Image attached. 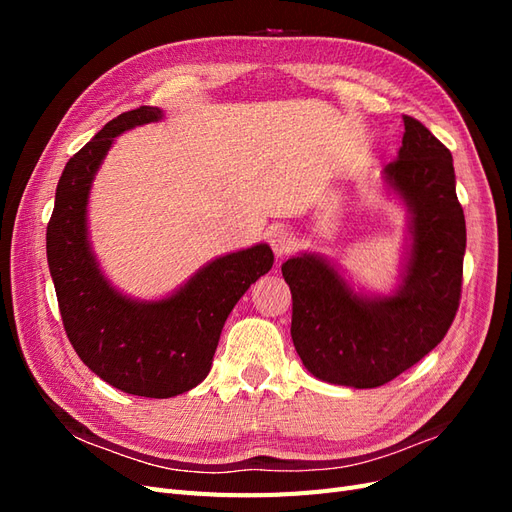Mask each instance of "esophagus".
Masks as SVG:
<instances>
[{
  "label": "esophagus",
  "instance_id": "esophagus-1",
  "mask_svg": "<svg viewBox=\"0 0 512 512\" xmlns=\"http://www.w3.org/2000/svg\"><path fill=\"white\" fill-rule=\"evenodd\" d=\"M269 245L273 247V252L277 256H286L292 252V235L286 230V228H273L271 235H269Z\"/></svg>",
  "mask_w": 512,
  "mask_h": 512
}]
</instances>
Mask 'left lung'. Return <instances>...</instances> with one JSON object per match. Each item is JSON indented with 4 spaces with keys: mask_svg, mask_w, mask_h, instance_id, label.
I'll return each instance as SVG.
<instances>
[{
    "mask_svg": "<svg viewBox=\"0 0 512 512\" xmlns=\"http://www.w3.org/2000/svg\"><path fill=\"white\" fill-rule=\"evenodd\" d=\"M399 158L384 179L412 211V254L389 299L354 294L318 256L282 265L292 294L290 335L309 374L376 389L404 374L451 329L461 299L466 218L455 192L453 156L421 121L404 115Z\"/></svg>",
    "mask_w": 512,
    "mask_h": 512,
    "instance_id": "left-lung-1",
    "label": "left lung"
}]
</instances>
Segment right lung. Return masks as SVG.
<instances>
[{"instance_id": "add662e5", "label": "right lung", "mask_w": 512, "mask_h": 512, "mask_svg": "<svg viewBox=\"0 0 512 512\" xmlns=\"http://www.w3.org/2000/svg\"><path fill=\"white\" fill-rule=\"evenodd\" d=\"M160 117L156 106L121 113L68 160L46 226V258L61 322L81 361L123 393L166 399L207 378L228 314L273 267V252L260 243L222 256L156 303L130 301L108 286L87 243L91 179L117 134Z\"/></svg>"}]
</instances>
